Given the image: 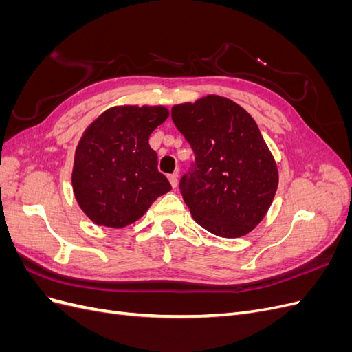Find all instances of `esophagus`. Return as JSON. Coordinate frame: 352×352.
I'll list each match as a JSON object with an SVG mask.
<instances>
[{"instance_id": "obj_1", "label": "esophagus", "mask_w": 352, "mask_h": 352, "mask_svg": "<svg viewBox=\"0 0 352 352\" xmlns=\"http://www.w3.org/2000/svg\"><path fill=\"white\" fill-rule=\"evenodd\" d=\"M177 177H179V175H177V173L168 175V180H170V184H172V186H173V188H176V186H177Z\"/></svg>"}]
</instances>
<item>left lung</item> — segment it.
Instances as JSON below:
<instances>
[{
    "label": "left lung",
    "mask_w": 352,
    "mask_h": 352,
    "mask_svg": "<svg viewBox=\"0 0 352 352\" xmlns=\"http://www.w3.org/2000/svg\"><path fill=\"white\" fill-rule=\"evenodd\" d=\"M172 119L195 154L179 182L194 220L221 238L247 235L270 208L279 182L257 123L217 95L175 105Z\"/></svg>",
    "instance_id": "1"
}]
</instances>
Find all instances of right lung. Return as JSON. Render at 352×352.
Wrapping results in <instances>:
<instances>
[{"instance_id":"1","label":"right lung","mask_w":352,"mask_h":352,"mask_svg":"<svg viewBox=\"0 0 352 352\" xmlns=\"http://www.w3.org/2000/svg\"><path fill=\"white\" fill-rule=\"evenodd\" d=\"M168 110L124 105L104 111L76 148L72 175L79 207L94 223L124 228L141 219L172 185L158 172L157 153L148 144Z\"/></svg>"}]
</instances>
